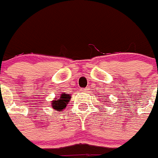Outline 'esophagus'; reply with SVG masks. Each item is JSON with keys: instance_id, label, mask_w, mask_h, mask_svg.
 Masks as SVG:
<instances>
[{"instance_id": "1", "label": "esophagus", "mask_w": 158, "mask_h": 158, "mask_svg": "<svg viewBox=\"0 0 158 158\" xmlns=\"http://www.w3.org/2000/svg\"><path fill=\"white\" fill-rule=\"evenodd\" d=\"M89 90V88H81V92H88Z\"/></svg>"}]
</instances>
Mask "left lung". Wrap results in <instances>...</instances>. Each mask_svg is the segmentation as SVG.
I'll return each instance as SVG.
<instances>
[{
	"label": "left lung",
	"instance_id": "left-lung-1",
	"mask_svg": "<svg viewBox=\"0 0 158 158\" xmlns=\"http://www.w3.org/2000/svg\"><path fill=\"white\" fill-rule=\"evenodd\" d=\"M106 102H108V101H106Z\"/></svg>",
	"mask_w": 158,
	"mask_h": 158
}]
</instances>
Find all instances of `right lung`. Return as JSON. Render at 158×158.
Returning a JSON list of instances; mask_svg holds the SVG:
<instances>
[{
	"instance_id": "right-lung-1",
	"label": "right lung",
	"mask_w": 158,
	"mask_h": 158,
	"mask_svg": "<svg viewBox=\"0 0 158 158\" xmlns=\"http://www.w3.org/2000/svg\"><path fill=\"white\" fill-rule=\"evenodd\" d=\"M70 98H71L70 95H67V94H61L59 99H56V100H52L51 106L56 110L62 111L66 107L67 104H69Z\"/></svg>"
}]
</instances>
